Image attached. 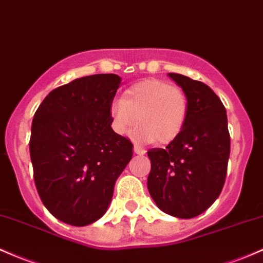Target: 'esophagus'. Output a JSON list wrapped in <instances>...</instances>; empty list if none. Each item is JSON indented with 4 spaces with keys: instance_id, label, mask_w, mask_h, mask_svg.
Masks as SVG:
<instances>
[{
    "instance_id": "1",
    "label": "esophagus",
    "mask_w": 263,
    "mask_h": 263,
    "mask_svg": "<svg viewBox=\"0 0 263 263\" xmlns=\"http://www.w3.org/2000/svg\"><path fill=\"white\" fill-rule=\"evenodd\" d=\"M134 152L136 155H143V154H145V151H143V149L141 148V147H138L137 145L134 146Z\"/></svg>"
}]
</instances>
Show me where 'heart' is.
<instances>
[{"label": "heart", "instance_id": "b5f03b06", "mask_svg": "<svg viewBox=\"0 0 263 263\" xmlns=\"http://www.w3.org/2000/svg\"><path fill=\"white\" fill-rule=\"evenodd\" d=\"M189 114L186 93L161 80H146L126 89L122 99L109 105L114 131L127 137L138 123L134 136L142 143L172 142L182 132Z\"/></svg>", "mask_w": 263, "mask_h": 263}]
</instances>
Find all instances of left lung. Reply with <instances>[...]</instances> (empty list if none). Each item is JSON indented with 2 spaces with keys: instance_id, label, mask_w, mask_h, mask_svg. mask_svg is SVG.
I'll return each mask as SVG.
<instances>
[{
  "instance_id": "1",
  "label": "left lung",
  "mask_w": 263,
  "mask_h": 263,
  "mask_svg": "<svg viewBox=\"0 0 263 263\" xmlns=\"http://www.w3.org/2000/svg\"><path fill=\"white\" fill-rule=\"evenodd\" d=\"M168 77L186 93L189 114L182 132L166 148L147 152V187L161 211L192 218L206 211L223 187L230 158L226 108L200 81L180 73Z\"/></svg>"
}]
</instances>
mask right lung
<instances>
[{
	"label": "right lung",
	"instance_id": "obj_1",
	"mask_svg": "<svg viewBox=\"0 0 263 263\" xmlns=\"http://www.w3.org/2000/svg\"><path fill=\"white\" fill-rule=\"evenodd\" d=\"M114 73L81 77L46 96L34 114L30 155L40 197L57 220L87 226L102 217L134 146L111 127Z\"/></svg>",
	"mask_w": 263,
	"mask_h": 263
}]
</instances>
